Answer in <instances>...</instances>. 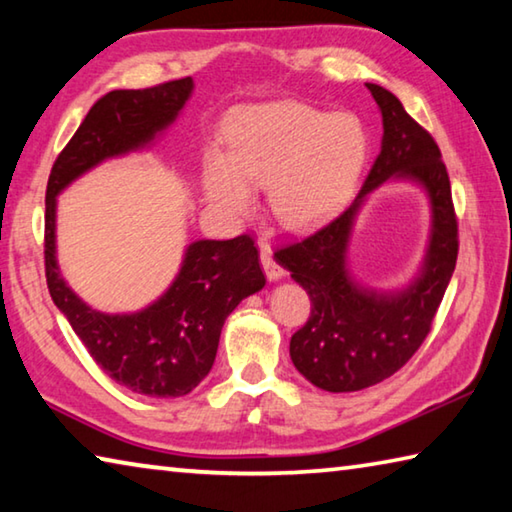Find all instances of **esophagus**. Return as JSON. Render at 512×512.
Instances as JSON below:
<instances>
[{
    "instance_id": "obj_1",
    "label": "esophagus",
    "mask_w": 512,
    "mask_h": 512,
    "mask_svg": "<svg viewBox=\"0 0 512 512\" xmlns=\"http://www.w3.org/2000/svg\"><path fill=\"white\" fill-rule=\"evenodd\" d=\"M259 259H262V268H264V273H266L268 280H271V282L282 280V277H284V268L275 262L271 248L262 246V250H259Z\"/></svg>"
}]
</instances>
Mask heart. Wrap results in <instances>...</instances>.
<instances>
[{
  "mask_svg": "<svg viewBox=\"0 0 512 512\" xmlns=\"http://www.w3.org/2000/svg\"><path fill=\"white\" fill-rule=\"evenodd\" d=\"M228 153L203 164L207 201L230 219L246 216L255 189L266 187L275 221L289 230L316 228L348 203L366 162V133L348 112L300 101L237 110L225 126Z\"/></svg>",
  "mask_w": 512,
  "mask_h": 512,
  "instance_id": "1",
  "label": "heart"
}]
</instances>
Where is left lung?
<instances>
[{"mask_svg": "<svg viewBox=\"0 0 512 512\" xmlns=\"http://www.w3.org/2000/svg\"><path fill=\"white\" fill-rule=\"evenodd\" d=\"M381 110V151L354 203L314 235L284 246L275 259L311 300V316L291 336L293 366L329 393H352L395 375L427 339L431 320L452 280L458 223L452 187L438 144L393 92L366 83ZM386 179H409L428 192L432 235L416 280L400 292H375L353 280L347 246L368 193Z\"/></svg>", "mask_w": 512, "mask_h": 512, "instance_id": "left-lung-1", "label": "left lung"}]
</instances>
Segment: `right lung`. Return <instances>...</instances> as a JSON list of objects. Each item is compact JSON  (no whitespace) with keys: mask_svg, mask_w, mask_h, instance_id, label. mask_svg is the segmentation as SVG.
<instances>
[{"mask_svg":"<svg viewBox=\"0 0 512 512\" xmlns=\"http://www.w3.org/2000/svg\"><path fill=\"white\" fill-rule=\"evenodd\" d=\"M192 90L187 76L146 90L108 92L60 151L47 183L45 273L51 300L97 366L146 397H183L212 370L225 318L266 284L255 241L248 235L198 239L187 246L178 275L158 300L133 314H106L83 302L60 275L56 198L97 164L149 149L176 121Z\"/></svg>","mask_w":512,"mask_h":512,"instance_id":"obj_1","label":"right lung"}]
</instances>
